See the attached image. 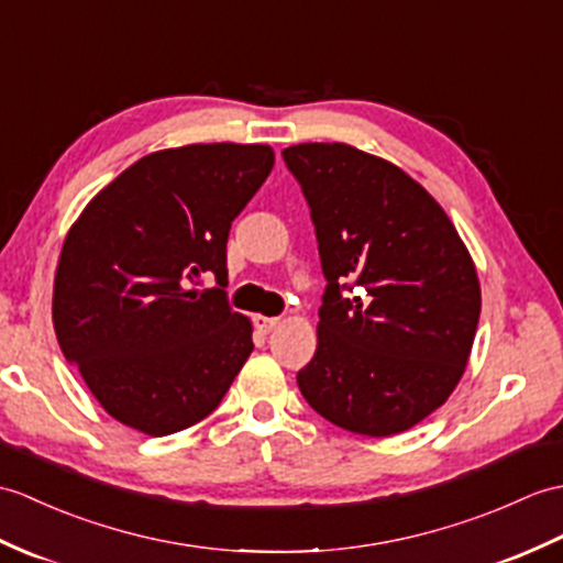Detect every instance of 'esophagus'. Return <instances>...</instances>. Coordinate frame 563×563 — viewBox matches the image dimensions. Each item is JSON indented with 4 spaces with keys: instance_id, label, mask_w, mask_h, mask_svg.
Returning a JSON list of instances; mask_svg holds the SVG:
<instances>
[{
    "instance_id": "1",
    "label": "esophagus",
    "mask_w": 563,
    "mask_h": 563,
    "mask_svg": "<svg viewBox=\"0 0 563 563\" xmlns=\"http://www.w3.org/2000/svg\"><path fill=\"white\" fill-rule=\"evenodd\" d=\"M278 323H280L278 317H261V313H258V317H254V325L261 333H271Z\"/></svg>"
}]
</instances>
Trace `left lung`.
I'll return each mask as SVG.
<instances>
[{
    "label": "left lung",
    "mask_w": 563,
    "mask_h": 563,
    "mask_svg": "<svg viewBox=\"0 0 563 563\" xmlns=\"http://www.w3.org/2000/svg\"><path fill=\"white\" fill-rule=\"evenodd\" d=\"M283 158L329 283L297 386L335 427L400 434L465 372L482 307L473 258L434 196L394 163L347 143H299Z\"/></svg>",
    "instance_id": "left-lung-1"
}]
</instances>
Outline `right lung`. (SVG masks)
<instances>
[{"label": "right lung", "mask_w": 563, "mask_h": 563, "mask_svg": "<svg viewBox=\"0 0 563 563\" xmlns=\"http://www.w3.org/2000/svg\"><path fill=\"white\" fill-rule=\"evenodd\" d=\"M264 143L151 153L98 191L64 240L52 292L59 347L104 412L148 437L211 415L252 355L232 311V220L273 169ZM201 272L221 285L196 291Z\"/></svg>", "instance_id": "obj_1"}]
</instances>
